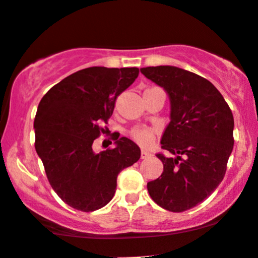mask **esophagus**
<instances>
[{"mask_svg": "<svg viewBox=\"0 0 258 258\" xmlns=\"http://www.w3.org/2000/svg\"><path fill=\"white\" fill-rule=\"evenodd\" d=\"M151 153L149 152H147V151H142L141 152V159H147V158H149L151 157Z\"/></svg>", "mask_w": 258, "mask_h": 258, "instance_id": "1", "label": "esophagus"}]
</instances>
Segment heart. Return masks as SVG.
<instances>
[{
	"label": "heart",
	"instance_id": "b5f03b06",
	"mask_svg": "<svg viewBox=\"0 0 258 258\" xmlns=\"http://www.w3.org/2000/svg\"><path fill=\"white\" fill-rule=\"evenodd\" d=\"M130 137L135 141L138 146L148 147L151 146L155 138V130L147 126H136L130 131Z\"/></svg>",
	"mask_w": 258,
	"mask_h": 258
}]
</instances>
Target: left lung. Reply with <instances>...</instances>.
Segmentation results:
<instances>
[{
  "mask_svg": "<svg viewBox=\"0 0 258 258\" xmlns=\"http://www.w3.org/2000/svg\"><path fill=\"white\" fill-rule=\"evenodd\" d=\"M141 72L164 88L170 99V122L157 154L163 174L147 183L152 200L170 212L196 207L222 182L234 147L230 107L211 82L174 66L144 67Z\"/></svg>",
  "mask_w": 258,
  "mask_h": 258,
  "instance_id": "8db88e82",
  "label": "left lung"
}]
</instances>
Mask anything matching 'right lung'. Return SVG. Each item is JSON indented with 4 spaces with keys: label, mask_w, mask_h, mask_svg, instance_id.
<instances>
[{
    "label": "right lung",
    "mask_w": 258,
    "mask_h": 258,
    "mask_svg": "<svg viewBox=\"0 0 258 258\" xmlns=\"http://www.w3.org/2000/svg\"><path fill=\"white\" fill-rule=\"evenodd\" d=\"M137 67H89L53 86L39 103L34 128L35 151L51 187L64 203L82 212L106 206L117 175L141 158L134 141L121 137L116 147L93 151L104 134L118 95L138 77ZM118 138V136H117Z\"/></svg>",
    "instance_id": "1"
}]
</instances>
